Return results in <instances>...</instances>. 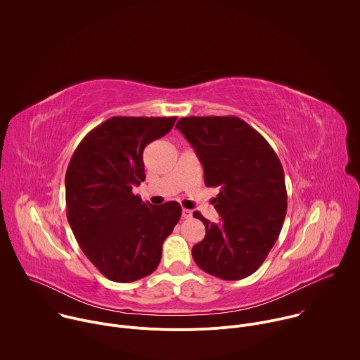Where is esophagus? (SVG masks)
<instances>
[{"instance_id":"1","label":"esophagus","mask_w":360,"mask_h":360,"mask_svg":"<svg viewBox=\"0 0 360 360\" xmlns=\"http://www.w3.org/2000/svg\"><path fill=\"white\" fill-rule=\"evenodd\" d=\"M182 218H184V219L192 218V211H189V210H182Z\"/></svg>"}]
</instances>
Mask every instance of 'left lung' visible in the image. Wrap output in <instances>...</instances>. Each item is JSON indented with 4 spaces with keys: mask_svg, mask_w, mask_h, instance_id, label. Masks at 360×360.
Segmentation results:
<instances>
[{
    "mask_svg": "<svg viewBox=\"0 0 360 360\" xmlns=\"http://www.w3.org/2000/svg\"><path fill=\"white\" fill-rule=\"evenodd\" d=\"M176 128L196 150L205 185L219 188V224L193 212L207 233L192 258L219 279H243L264 264L281 233L288 208L282 164L268 141L238 117H185Z\"/></svg>",
    "mask_w": 360,
    "mask_h": 360,
    "instance_id": "left-lung-1",
    "label": "left lung"
}]
</instances>
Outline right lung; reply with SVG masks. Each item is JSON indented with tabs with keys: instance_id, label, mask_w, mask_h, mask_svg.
Instances as JSON below:
<instances>
[{
	"instance_id": "1",
	"label": "right lung",
	"mask_w": 360,
	"mask_h": 360,
	"mask_svg": "<svg viewBox=\"0 0 360 360\" xmlns=\"http://www.w3.org/2000/svg\"><path fill=\"white\" fill-rule=\"evenodd\" d=\"M176 117H112L79 142L65 174L67 218L82 252L110 281L128 283L155 271L182 210L142 202V152Z\"/></svg>"
}]
</instances>
